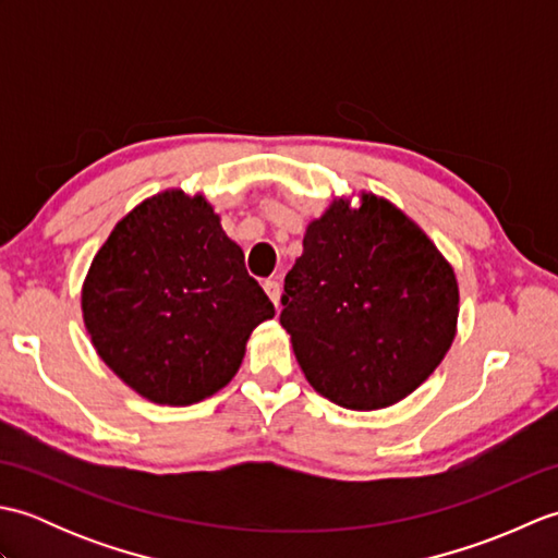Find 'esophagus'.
<instances>
[{
    "label": "esophagus",
    "instance_id": "1",
    "mask_svg": "<svg viewBox=\"0 0 558 558\" xmlns=\"http://www.w3.org/2000/svg\"><path fill=\"white\" fill-rule=\"evenodd\" d=\"M264 290H266V294H268V300L272 302V304H280V286L276 280H266L264 282Z\"/></svg>",
    "mask_w": 558,
    "mask_h": 558
}]
</instances>
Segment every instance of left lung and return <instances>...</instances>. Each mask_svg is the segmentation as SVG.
<instances>
[{
	"mask_svg": "<svg viewBox=\"0 0 558 558\" xmlns=\"http://www.w3.org/2000/svg\"><path fill=\"white\" fill-rule=\"evenodd\" d=\"M357 198H333L306 225L280 324L316 393L369 412L408 398L444 362L460 292L417 222L384 196Z\"/></svg>",
	"mask_w": 558,
	"mask_h": 558,
	"instance_id": "left-lung-1",
	"label": "left lung"
}]
</instances>
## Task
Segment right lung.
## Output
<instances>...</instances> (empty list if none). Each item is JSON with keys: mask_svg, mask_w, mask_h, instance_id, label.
Wrapping results in <instances>:
<instances>
[{"mask_svg": "<svg viewBox=\"0 0 558 558\" xmlns=\"http://www.w3.org/2000/svg\"><path fill=\"white\" fill-rule=\"evenodd\" d=\"M93 348L156 405L184 408L240 372L252 330L276 316L204 194L165 189L114 225L81 288Z\"/></svg>", "mask_w": 558, "mask_h": 558, "instance_id": "1", "label": "right lung"}]
</instances>
